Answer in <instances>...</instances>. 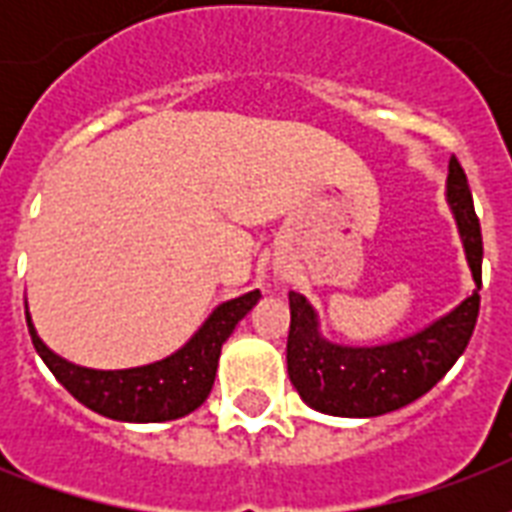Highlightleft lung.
I'll return each instance as SVG.
<instances>
[{
	"mask_svg": "<svg viewBox=\"0 0 512 512\" xmlns=\"http://www.w3.org/2000/svg\"><path fill=\"white\" fill-rule=\"evenodd\" d=\"M446 201L460 231L462 249L476 281L473 295L457 308L401 340L382 345H340L321 335L319 313L300 292H289V380L305 404L332 417H377L425 396L468 348L478 319L481 289V223L468 177L449 159Z\"/></svg>",
	"mask_w": 512,
	"mask_h": 512,
	"instance_id": "obj_1",
	"label": "left lung"
}]
</instances>
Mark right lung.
<instances>
[{
	"label": "right lung",
	"mask_w": 512,
	"mask_h": 512,
	"mask_svg": "<svg viewBox=\"0 0 512 512\" xmlns=\"http://www.w3.org/2000/svg\"><path fill=\"white\" fill-rule=\"evenodd\" d=\"M260 300V292L217 305L199 332L172 356L132 369H87L52 353L36 335L26 308L28 335L55 380L92 412L119 422H167L199 409L215 385L223 342Z\"/></svg>",
	"instance_id": "add662e5"
}]
</instances>
